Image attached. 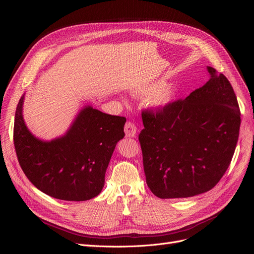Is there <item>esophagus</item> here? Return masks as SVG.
<instances>
[{
    "label": "esophagus",
    "mask_w": 254,
    "mask_h": 254,
    "mask_svg": "<svg viewBox=\"0 0 254 254\" xmlns=\"http://www.w3.org/2000/svg\"><path fill=\"white\" fill-rule=\"evenodd\" d=\"M125 132H126L127 137L134 138L137 135V127L131 122H127L125 126Z\"/></svg>",
    "instance_id": "1"
}]
</instances>
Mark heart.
Instances as JSON below:
<instances>
[{
	"mask_svg": "<svg viewBox=\"0 0 254 254\" xmlns=\"http://www.w3.org/2000/svg\"><path fill=\"white\" fill-rule=\"evenodd\" d=\"M138 93L142 96H149L150 104L154 107H163L171 102L174 97L175 89L173 85L157 81L148 85H144L138 89Z\"/></svg>",
	"mask_w": 254,
	"mask_h": 254,
	"instance_id": "b5f03b06",
	"label": "heart"
}]
</instances>
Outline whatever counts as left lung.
I'll use <instances>...</instances> for the list:
<instances>
[{"mask_svg":"<svg viewBox=\"0 0 254 254\" xmlns=\"http://www.w3.org/2000/svg\"><path fill=\"white\" fill-rule=\"evenodd\" d=\"M184 100L143 110L139 135L146 183L157 197L204 193L219 182L233 158L241 125L235 91L223 74Z\"/></svg>","mask_w":254,"mask_h":254,"instance_id":"left-lung-1","label":"left lung"}]
</instances>
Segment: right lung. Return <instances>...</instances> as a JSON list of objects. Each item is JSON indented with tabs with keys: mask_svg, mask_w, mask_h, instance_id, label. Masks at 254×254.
<instances>
[{
	"mask_svg": "<svg viewBox=\"0 0 254 254\" xmlns=\"http://www.w3.org/2000/svg\"><path fill=\"white\" fill-rule=\"evenodd\" d=\"M24 95L15 112L13 140L19 165L42 192L63 201H87L103 190L105 173L127 118L84 107L63 137L36 138L22 117Z\"/></svg>",
	"mask_w": 254,
	"mask_h": 254,
	"instance_id": "1",
	"label": "right lung"
}]
</instances>
